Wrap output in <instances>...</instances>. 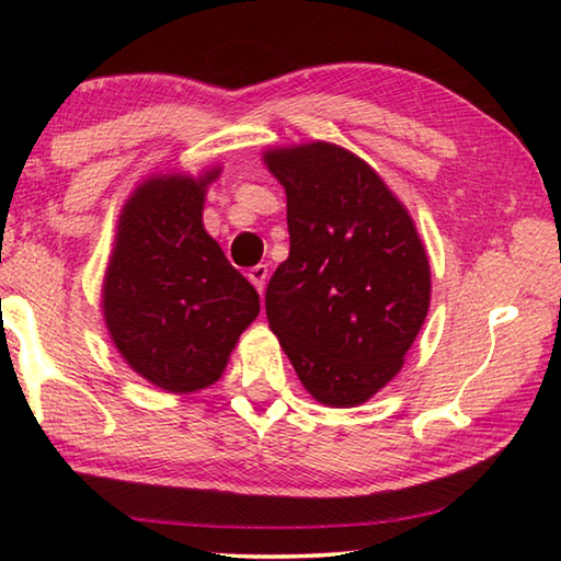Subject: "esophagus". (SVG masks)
Masks as SVG:
<instances>
[{
	"label": "esophagus",
	"instance_id": "1",
	"mask_svg": "<svg viewBox=\"0 0 561 561\" xmlns=\"http://www.w3.org/2000/svg\"><path fill=\"white\" fill-rule=\"evenodd\" d=\"M247 277H250V282L257 287V291L262 294L264 291V284H267V277H270V270L267 264H257V267H252L250 272H247Z\"/></svg>",
	"mask_w": 561,
	"mask_h": 561
}]
</instances>
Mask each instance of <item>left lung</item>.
Returning <instances> with one entry per match:
<instances>
[{
	"label": "left lung",
	"mask_w": 561,
	"mask_h": 561,
	"mask_svg": "<svg viewBox=\"0 0 561 561\" xmlns=\"http://www.w3.org/2000/svg\"><path fill=\"white\" fill-rule=\"evenodd\" d=\"M287 193L289 257L272 274L270 329L311 398L366 403L393 381L431 307V264L405 205L351 150L267 148Z\"/></svg>",
	"instance_id": "1"
}]
</instances>
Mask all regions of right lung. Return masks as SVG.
Masks as SVG:
<instances>
[{
    "label": "right lung",
    "instance_id": "obj_1",
    "mask_svg": "<svg viewBox=\"0 0 561 561\" xmlns=\"http://www.w3.org/2000/svg\"><path fill=\"white\" fill-rule=\"evenodd\" d=\"M201 175L156 173L128 195L103 277V321L123 360L168 393L220 381L242 331L260 314V294L207 234Z\"/></svg>",
    "mask_w": 561,
    "mask_h": 561
}]
</instances>
